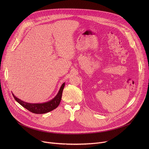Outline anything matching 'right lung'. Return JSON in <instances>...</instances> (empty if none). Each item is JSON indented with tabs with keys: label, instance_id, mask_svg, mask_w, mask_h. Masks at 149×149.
Here are the masks:
<instances>
[{
	"label": "right lung",
	"instance_id": "right-lung-1",
	"mask_svg": "<svg viewBox=\"0 0 149 149\" xmlns=\"http://www.w3.org/2000/svg\"><path fill=\"white\" fill-rule=\"evenodd\" d=\"M64 87L65 83H63L57 95L52 100L44 103H28L17 98L13 94H12V95L15 100L18 103H19L22 107H24L29 111L35 114H45L55 109L59 105L61 100L62 91Z\"/></svg>",
	"mask_w": 149,
	"mask_h": 149
}]
</instances>
